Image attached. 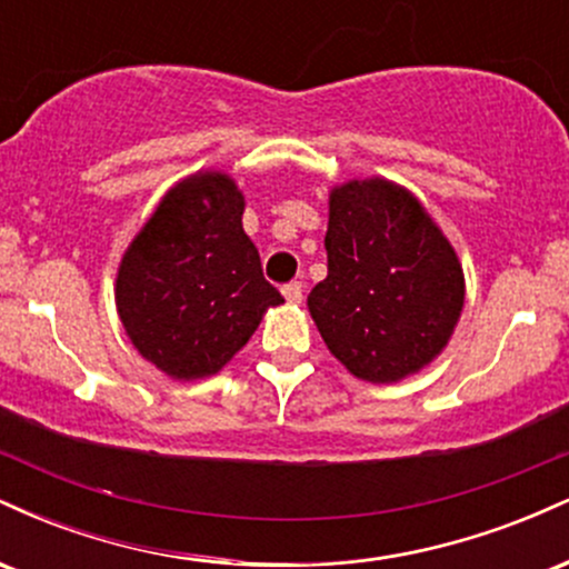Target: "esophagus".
Returning <instances> with one entry per match:
<instances>
[{
	"label": "esophagus",
	"instance_id": "1",
	"mask_svg": "<svg viewBox=\"0 0 569 569\" xmlns=\"http://www.w3.org/2000/svg\"><path fill=\"white\" fill-rule=\"evenodd\" d=\"M302 293H305L302 280H291V283H286V286H283V297L289 299L291 305H299V302H302Z\"/></svg>",
	"mask_w": 569,
	"mask_h": 569
}]
</instances>
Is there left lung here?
<instances>
[{
	"instance_id": "obj_1",
	"label": "left lung",
	"mask_w": 569,
	"mask_h": 569,
	"mask_svg": "<svg viewBox=\"0 0 569 569\" xmlns=\"http://www.w3.org/2000/svg\"><path fill=\"white\" fill-rule=\"evenodd\" d=\"M329 276L307 297L326 348L350 375L398 382L428 367L460 321L455 248L415 194L385 179L331 189Z\"/></svg>"
}]
</instances>
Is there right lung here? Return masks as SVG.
<instances>
[{
  "mask_svg": "<svg viewBox=\"0 0 569 569\" xmlns=\"http://www.w3.org/2000/svg\"><path fill=\"white\" fill-rule=\"evenodd\" d=\"M230 176L176 184L136 234L117 272V312L133 348L173 380L211 377L283 302L243 232Z\"/></svg>",
  "mask_w": 569,
  "mask_h": 569,
  "instance_id": "obj_1",
  "label": "right lung"
}]
</instances>
